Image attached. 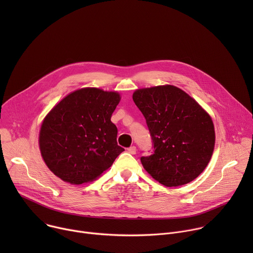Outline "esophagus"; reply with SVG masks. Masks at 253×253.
Returning <instances> with one entry per match:
<instances>
[{"label":"esophagus","mask_w":253,"mask_h":253,"mask_svg":"<svg viewBox=\"0 0 253 253\" xmlns=\"http://www.w3.org/2000/svg\"><path fill=\"white\" fill-rule=\"evenodd\" d=\"M136 151H137V149H136V147L135 146H131L130 148H128V152L130 153V154H136Z\"/></svg>","instance_id":"1"}]
</instances>
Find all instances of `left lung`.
I'll list each match as a JSON object with an SVG mask.
<instances>
[{
  "label": "left lung",
  "mask_w": 253,
  "mask_h": 253,
  "mask_svg": "<svg viewBox=\"0 0 253 253\" xmlns=\"http://www.w3.org/2000/svg\"><path fill=\"white\" fill-rule=\"evenodd\" d=\"M133 101L146 119L154 153L141 157L150 176L167 187L187 184L208 165L215 145L210 115L173 85L137 89Z\"/></svg>",
  "instance_id": "1"
}]
</instances>
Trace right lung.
<instances>
[{"mask_svg":"<svg viewBox=\"0 0 253 253\" xmlns=\"http://www.w3.org/2000/svg\"><path fill=\"white\" fill-rule=\"evenodd\" d=\"M121 100L116 91L87 87L58 102L45 116L39 147L47 167L63 181H94L124 149L111 117Z\"/></svg>","mask_w":253,"mask_h":253,"instance_id":"1","label":"right lung"}]
</instances>
